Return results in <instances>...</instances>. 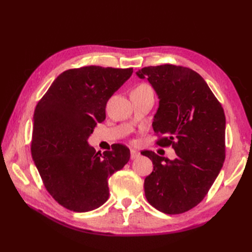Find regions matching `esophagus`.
<instances>
[{
    "instance_id": "obj_1",
    "label": "esophagus",
    "mask_w": 252,
    "mask_h": 252,
    "mask_svg": "<svg viewBox=\"0 0 252 252\" xmlns=\"http://www.w3.org/2000/svg\"><path fill=\"white\" fill-rule=\"evenodd\" d=\"M140 156V152L135 151V149H131V154H130V158L131 159H135Z\"/></svg>"
}]
</instances>
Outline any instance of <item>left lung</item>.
Wrapping results in <instances>:
<instances>
[{"label":"left lung","instance_id":"obj_1","mask_svg":"<svg viewBox=\"0 0 252 252\" xmlns=\"http://www.w3.org/2000/svg\"><path fill=\"white\" fill-rule=\"evenodd\" d=\"M158 95L153 129L163 135L159 146H172L170 160L152 151L141 154L153 161L144 181L146 199L167 215H179L199 203L220 173L225 159V115L200 74L189 68L161 65L136 71Z\"/></svg>","mask_w":252,"mask_h":252}]
</instances>
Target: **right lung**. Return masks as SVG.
<instances>
[{"label": "right lung", "mask_w": 252, "mask_h": 252, "mask_svg": "<svg viewBox=\"0 0 252 252\" xmlns=\"http://www.w3.org/2000/svg\"><path fill=\"white\" fill-rule=\"evenodd\" d=\"M133 68L88 66L58 76L33 115L31 155L47 191L69 210L88 212L109 197L108 179L130 159L115 144L101 155L88 138L106 118V104Z\"/></svg>", "instance_id": "obj_1"}]
</instances>
